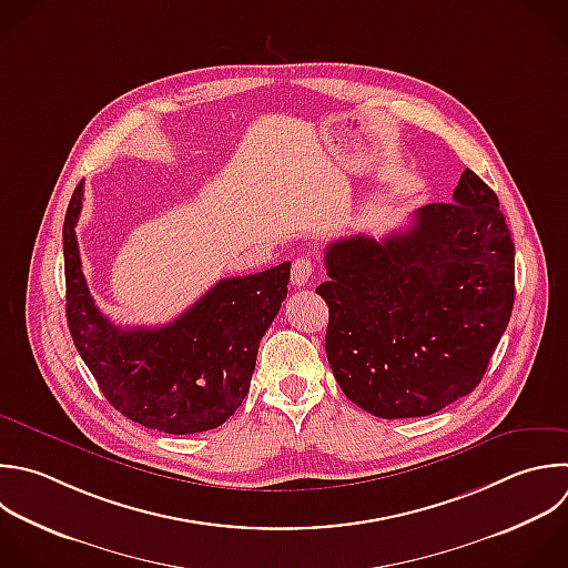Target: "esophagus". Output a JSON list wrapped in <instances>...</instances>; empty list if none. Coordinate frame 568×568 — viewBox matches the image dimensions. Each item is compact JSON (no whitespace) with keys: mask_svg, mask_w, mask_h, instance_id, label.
<instances>
[{"mask_svg":"<svg viewBox=\"0 0 568 568\" xmlns=\"http://www.w3.org/2000/svg\"><path fill=\"white\" fill-rule=\"evenodd\" d=\"M313 277V262L311 257H297L293 262V271H291V284L293 286H306Z\"/></svg>","mask_w":568,"mask_h":568,"instance_id":"obj_1","label":"esophagus"}]
</instances>
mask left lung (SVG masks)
<instances>
[{"mask_svg":"<svg viewBox=\"0 0 568 568\" xmlns=\"http://www.w3.org/2000/svg\"><path fill=\"white\" fill-rule=\"evenodd\" d=\"M326 357L344 395L384 419L424 417L486 373L515 297V246L497 195L464 171L453 202L426 204L377 242L326 246Z\"/></svg>","mask_w":568,"mask_h":568,"instance_id":"obj_1","label":"left lung"}]
</instances>
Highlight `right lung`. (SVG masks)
Here are the masks:
<instances>
[{
	"label": "right lung",
	"mask_w": 568,
	"mask_h": 568,
	"mask_svg": "<svg viewBox=\"0 0 568 568\" xmlns=\"http://www.w3.org/2000/svg\"><path fill=\"white\" fill-rule=\"evenodd\" d=\"M84 200L78 184L64 217L67 320L104 397L129 419L171 435L224 424L251 388L257 348L280 313L291 262L220 280L186 313L158 328H120L95 306L75 226Z\"/></svg>",
	"instance_id": "right-lung-1"
}]
</instances>
